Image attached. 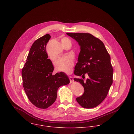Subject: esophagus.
Returning <instances> with one entry per match:
<instances>
[{"label":"esophagus","instance_id":"obj_1","mask_svg":"<svg viewBox=\"0 0 134 134\" xmlns=\"http://www.w3.org/2000/svg\"><path fill=\"white\" fill-rule=\"evenodd\" d=\"M69 80H70V83H72L73 82V81H74V80H73V78L72 77V76H69Z\"/></svg>","mask_w":134,"mask_h":134}]
</instances>
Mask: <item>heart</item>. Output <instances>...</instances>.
I'll use <instances>...</instances> for the list:
<instances>
[{"label":"heart","instance_id":"heart-1","mask_svg":"<svg viewBox=\"0 0 134 134\" xmlns=\"http://www.w3.org/2000/svg\"><path fill=\"white\" fill-rule=\"evenodd\" d=\"M61 43L64 47L66 45H71L70 39L66 37L62 38ZM73 64V61L71 58L66 57L59 59L55 63V67L58 71L70 73Z\"/></svg>","mask_w":134,"mask_h":134}]
</instances>
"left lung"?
<instances>
[{"mask_svg": "<svg viewBox=\"0 0 134 134\" xmlns=\"http://www.w3.org/2000/svg\"><path fill=\"white\" fill-rule=\"evenodd\" d=\"M80 47L74 74L88 78L86 80L74 78L84 89L82 96L77 97V102L84 108H95L108 95L113 83V68L110 57L105 46L99 38L89 33H66Z\"/></svg>", "mask_w": 134, "mask_h": 134, "instance_id": "8db88e82", "label": "left lung"}]
</instances>
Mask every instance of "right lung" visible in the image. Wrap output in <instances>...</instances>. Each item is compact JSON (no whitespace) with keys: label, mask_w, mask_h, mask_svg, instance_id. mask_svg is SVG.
I'll return each instance as SVG.
<instances>
[{"label":"right lung","mask_w":134,"mask_h":134,"mask_svg":"<svg viewBox=\"0 0 134 134\" xmlns=\"http://www.w3.org/2000/svg\"><path fill=\"white\" fill-rule=\"evenodd\" d=\"M49 34L34 42L26 58L21 75L23 85L30 101L40 108H48L55 102L58 88L70 83L63 72L52 75L54 66L46 52Z\"/></svg>","instance_id":"add662e5"}]
</instances>
